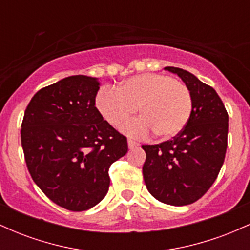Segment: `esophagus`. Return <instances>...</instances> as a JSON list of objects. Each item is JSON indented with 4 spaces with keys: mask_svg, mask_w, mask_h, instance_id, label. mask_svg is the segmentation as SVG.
Here are the masks:
<instances>
[{
    "mask_svg": "<svg viewBox=\"0 0 250 250\" xmlns=\"http://www.w3.org/2000/svg\"><path fill=\"white\" fill-rule=\"evenodd\" d=\"M128 147H129V149H133L135 147H139V143L133 141V140H128Z\"/></svg>",
    "mask_w": 250,
    "mask_h": 250,
    "instance_id": "1",
    "label": "esophagus"
}]
</instances>
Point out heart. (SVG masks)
Masks as SVG:
<instances>
[{
    "label": "heart",
    "instance_id": "1",
    "mask_svg": "<svg viewBox=\"0 0 250 250\" xmlns=\"http://www.w3.org/2000/svg\"><path fill=\"white\" fill-rule=\"evenodd\" d=\"M103 119L120 127L136 113L141 117L122 127L129 136L145 137L153 131L160 140H169L185 129L193 111V97L185 83L162 74L129 77L117 90L103 88L95 97Z\"/></svg>",
    "mask_w": 250,
    "mask_h": 250
}]
</instances>
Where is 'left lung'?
Instances as JSON below:
<instances>
[{"label":"left lung","mask_w":250,"mask_h":250,"mask_svg":"<svg viewBox=\"0 0 250 250\" xmlns=\"http://www.w3.org/2000/svg\"><path fill=\"white\" fill-rule=\"evenodd\" d=\"M185 82L193 111L185 129L170 141L142 146L146 151L143 179L156 200L187 206L203 196L225 161L228 113L214 88L181 68L166 67Z\"/></svg>","instance_id":"8db88e82"}]
</instances>
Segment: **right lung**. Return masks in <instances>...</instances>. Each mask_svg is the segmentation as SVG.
<instances>
[{
    "mask_svg": "<svg viewBox=\"0 0 250 250\" xmlns=\"http://www.w3.org/2000/svg\"><path fill=\"white\" fill-rule=\"evenodd\" d=\"M99 89L96 77H65L37 91L22 121V148L34 182L71 211L101 202L110 185L109 167L128 151L127 137L95 107Z\"/></svg>",
    "mask_w": 250,
    "mask_h": 250,
    "instance_id": "add662e5",
    "label": "right lung"
}]
</instances>
